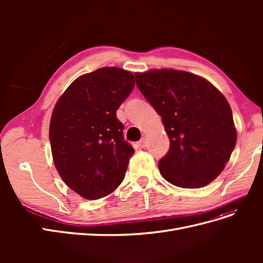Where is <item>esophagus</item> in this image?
I'll return each instance as SVG.
<instances>
[{"mask_svg":"<svg viewBox=\"0 0 263 263\" xmlns=\"http://www.w3.org/2000/svg\"><path fill=\"white\" fill-rule=\"evenodd\" d=\"M137 146L139 148H145L147 146V142H146V139L145 138H141L138 142H137Z\"/></svg>","mask_w":263,"mask_h":263,"instance_id":"obj_1","label":"esophagus"}]
</instances>
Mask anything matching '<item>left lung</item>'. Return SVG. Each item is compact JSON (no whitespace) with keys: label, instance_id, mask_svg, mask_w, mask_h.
I'll use <instances>...</instances> for the list:
<instances>
[{"label":"left lung","instance_id":"1","mask_svg":"<svg viewBox=\"0 0 263 263\" xmlns=\"http://www.w3.org/2000/svg\"><path fill=\"white\" fill-rule=\"evenodd\" d=\"M135 77L170 139L169 151L158 163L161 176L179 187L208 185L224 169L237 141L224 95L186 71L156 69Z\"/></svg>","mask_w":263,"mask_h":263}]
</instances>
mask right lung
Here are the masks:
<instances>
[{"label": "right lung", "instance_id": "obj_1", "mask_svg": "<svg viewBox=\"0 0 263 263\" xmlns=\"http://www.w3.org/2000/svg\"><path fill=\"white\" fill-rule=\"evenodd\" d=\"M135 77L121 68H101L69 85L51 115L53 162L66 184L99 200L121 184L134 148L124 139L116 110L128 98Z\"/></svg>", "mask_w": 263, "mask_h": 263}]
</instances>
